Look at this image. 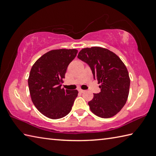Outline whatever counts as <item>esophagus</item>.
I'll use <instances>...</instances> for the list:
<instances>
[{
  "label": "esophagus",
  "instance_id": "esophagus-1",
  "mask_svg": "<svg viewBox=\"0 0 156 156\" xmlns=\"http://www.w3.org/2000/svg\"><path fill=\"white\" fill-rule=\"evenodd\" d=\"M78 91H79V93L82 94V93H83V92H84V90H83V89H78Z\"/></svg>",
  "mask_w": 156,
  "mask_h": 156
}]
</instances>
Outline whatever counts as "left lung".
Segmentation results:
<instances>
[{
	"mask_svg": "<svg viewBox=\"0 0 156 156\" xmlns=\"http://www.w3.org/2000/svg\"><path fill=\"white\" fill-rule=\"evenodd\" d=\"M78 58L91 68L94 78L100 84V91L94 94L88 105L92 113L108 118L120 112L129 92L130 78L126 66L114 53L99 47L84 48Z\"/></svg>",
	"mask_w": 156,
	"mask_h": 156,
	"instance_id": "8db88e82",
	"label": "left lung"
}]
</instances>
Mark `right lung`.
<instances>
[{
    "label": "right lung",
    "instance_id": "right-lung-1",
    "mask_svg": "<svg viewBox=\"0 0 156 156\" xmlns=\"http://www.w3.org/2000/svg\"><path fill=\"white\" fill-rule=\"evenodd\" d=\"M78 50L55 49L36 60L31 69L28 85L34 106L46 117L59 119L72 110L78 91L61 88L62 79Z\"/></svg>",
    "mask_w": 156,
    "mask_h": 156
}]
</instances>
